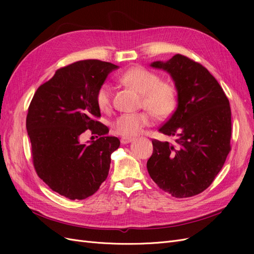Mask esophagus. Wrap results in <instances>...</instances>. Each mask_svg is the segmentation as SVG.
<instances>
[{"label": "esophagus", "instance_id": "1", "mask_svg": "<svg viewBox=\"0 0 254 254\" xmlns=\"http://www.w3.org/2000/svg\"><path fill=\"white\" fill-rule=\"evenodd\" d=\"M133 141V139L132 137H122L121 139V143L122 144H128V143H130V142H132Z\"/></svg>", "mask_w": 254, "mask_h": 254}]
</instances>
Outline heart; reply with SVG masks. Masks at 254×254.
I'll use <instances>...</instances> for the list:
<instances>
[{
    "label": "heart",
    "instance_id": "b5f03b06",
    "mask_svg": "<svg viewBox=\"0 0 254 254\" xmlns=\"http://www.w3.org/2000/svg\"><path fill=\"white\" fill-rule=\"evenodd\" d=\"M119 80L139 92L142 97L141 106L159 120L166 119L174 112L177 105V92L172 83L160 80L159 75L142 66H133L121 74ZM95 101L98 108L107 111L112 104V90L104 83L96 91ZM151 115L147 111L123 113L112 123V129L123 136H133L149 126Z\"/></svg>",
    "mask_w": 254,
    "mask_h": 254
}]
</instances>
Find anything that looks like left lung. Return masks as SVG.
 Segmentation results:
<instances>
[{
	"label": "left lung",
	"mask_w": 254,
	"mask_h": 254,
	"mask_svg": "<svg viewBox=\"0 0 254 254\" xmlns=\"http://www.w3.org/2000/svg\"><path fill=\"white\" fill-rule=\"evenodd\" d=\"M172 76L178 105L159 129L174 143L152 140L147 171L157 186L177 198L198 195L211 186L231 150V109L214 76L177 54L150 64Z\"/></svg>",
	"instance_id": "left-lung-1"
}]
</instances>
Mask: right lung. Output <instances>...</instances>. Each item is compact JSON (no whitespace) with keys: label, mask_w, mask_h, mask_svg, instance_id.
Listing matches in <instances>:
<instances>
[{"label":"right lung","mask_w":254,"mask_h":254,"mask_svg":"<svg viewBox=\"0 0 254 254\" xmlns=\"http://www.w3.org/2000/svg\"><path fill=\"white\" fill-rule=\"evenodd\" d=\"M119 66L96 59L80 60L56 71L37 89L28 107L26 129L37 175L54 191L71 200L93 195L107 179L111 153L120 147L115 136H101L90 144L80 135L106 134L95 119L101 110L96 91Z\"/></svg>","instance_id":"add662e5"}]
</instances>
